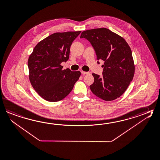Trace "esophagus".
<instances>
[{
    "label": "esophagus",
    "instance_id": "obj_1",
    "mask_svg": "<svg viewBox=\"0 0 160 160\" xmlns=\"http://www.w3.org/2000/svg\"><path fill=\"white\" fill-rule=\"evenodd\" d=\"M81 73H82V75H87V74L89 73V72H85V71H81Z\"/></svg>",
    "mask_w": 160,
    "mask_h": 160
}]
</instances>
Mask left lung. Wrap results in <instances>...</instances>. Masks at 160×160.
Returning a JSON list of instances; mask_svg holds the SVG:
<instances>
[{
	"instance_id": "8db88e82",
	"label": "left lung",
	"mask_w": 160,
	"mask_h": 160,
	"mask_svg": "<svg viewBox=\"0 0 160 160\" xmlns=\"http://www.w3.org/2000/svg\"><path fill=\"white\" fill-rule=\"evenodd\" d=\"M80 38L91 43L97 60L104 62L102 76L92 73L94 82L89 86L92 93L105 101L120 97L132 81L135 67L132 51L122 37L107 28L83 31Z\"/></svg>"
}]
</instances>
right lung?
<instances>
[{
    "instance_id": "1",
    "label": "right lung",
    "mask_w": 160,
    "mask_h": 160,
    "mask_svg": "<svg viewBox=\"0 0 160 160\" xmlns=\"http://www.w3.org/2000/svg\"><path fill=\"white\" fill-rule=\"evenodd\" d=\"M81 31L53 33L38 42L28 60L29 79L33 89L47 101H59L72 91L80 71L62 69L70 47Z\"/></svg>"
}]
</instances>
